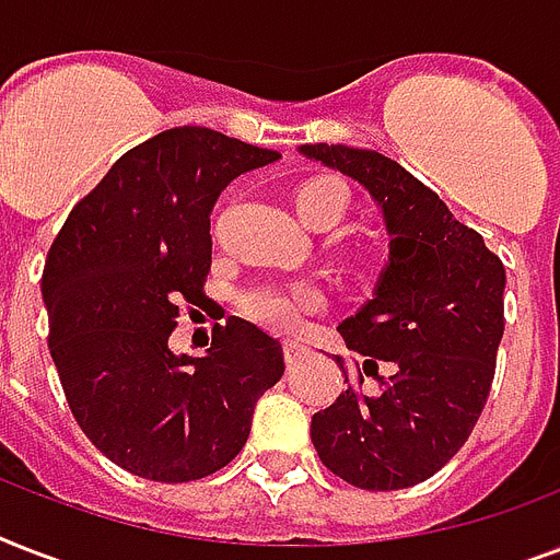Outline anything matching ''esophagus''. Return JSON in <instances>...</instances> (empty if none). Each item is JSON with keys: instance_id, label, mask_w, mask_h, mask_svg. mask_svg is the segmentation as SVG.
Listing matches in <instances>:
<instances>
[{"instance_id": "34e87169", "label": "esophagus", "mask_w": 560, "mask_h": 560, "mask_svg": "<svg viewBox=\"0 0 560 560\" xmlns=\"http://www.w3.org/2000/svg\"><path fill=\"white\" fill-rule=\"evenodd\" d=\"M305 354H307V346H302V342L296 340L284 342V360H288V363H296V360H302Z\"/></svg>"}]
</instances>
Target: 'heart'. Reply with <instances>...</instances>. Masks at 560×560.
<instances>
[{"mask_svg":"<svg viewBox=\"0 0 560 560\" xmlns=\"http://www.w3.org/2000/svg\"><path fill=\"white\" fill-rule=\"evenodd\" d=\"M293 209L302 223L319 229L323 223H337L346 211V188L337 179H311L293 191ZM316 305L311 288L279 290L261 288L244 296V314L272 331H293L302 319V311Z\"/></svg>","mask_w":560,"mask_h":560,"instance_id":"obj_1","label":"heart"}]
</instances>
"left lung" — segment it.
<instances>
[{"label":"left lung","instance_id":"left-lung-1","mask_svg":"<svg viewBox=\"0 0 560 560\" xmlns=\"http://www.w3.org/2000/svg\"><path fill=\"white\" fill-rule=\"evenodd\" d=\"M299 153L366 188L389 235L372 299L337 325L381 389L366 398L349 386L311 418V442L351 486H418L459 453L486 407L505 325L503 261L389 156L346 144H302ZM381 362L386 378L376 374Z\"/></svg>","mask_w":560,"mask_h":560}]
</instances>
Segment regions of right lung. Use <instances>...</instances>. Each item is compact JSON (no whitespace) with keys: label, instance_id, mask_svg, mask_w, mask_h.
<instances>
[{"label":"right lung","instance_id":"obj_1","mask_svg":"<svg viewBox=\"0 0 560 560\" xmlns=\"http://www.w3.org/2000/svg\"><path fill=\"white\" fill-rule=\"evenodd\" d=\"M281 160L209 127L136 144L48 249V349L78 424L109 462L191 482L235 459L255 404L284 374L281 342L229 319L202 358L174 354L179 305H202L211 209L246 171Z\"/></svg>","mask_w":560,"mask_h":560}]
</instances>
